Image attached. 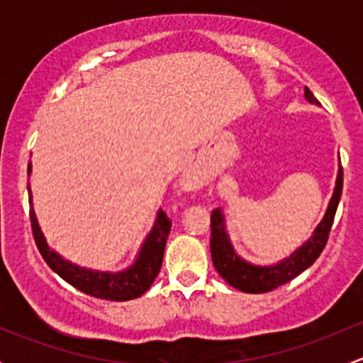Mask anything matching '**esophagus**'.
Wrapping results in <instances>:
<instances>
[{
	"label": "esophagus",
	"instance_id": "obj_1",
	"mask_svg": "<svg viewBox=\"0 0 363 363\" xmlns=\"http://www.w3.org/2000/svg\"><path fill=\"white\" fill-rule=\"evenodd\" d=\"M182 182H184L186 188H189V186H191V174H189V172L184 175V181H182Z\"/></svg>",
	"mask_w": 363,
	"mask_h": 363
}]
</instances>
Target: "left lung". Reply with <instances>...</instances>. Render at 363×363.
<instances>
[{"mask_svg": "<svg viewBox=\"0 0 363 363\" xmlns=\"http://www.w3.org/2000/svg\"><path fill=\"white\" fill-rule=\"evenodd\" d=\"M303 94L309 104L320 105V101L314 98L309 87H303ZM342 195V167H340L339 160V170L337 177H335L334 193H332L330 202L327 205L323 218L318 223L316 228L313 230V235L300 244L296 250L286 258L279 259L276 263H269V265H259V263L247 262L246 258L239 255L233 247L232 239L226 230V218L225 212L221 208L212 211L211 216V255L212 263H214L216 270L219 276L230 284V286L237 288V290L244 291V294H267L281 284L290 283L294 277L302 274L303 270L309 269L318 256L323 251L325 244H327L328 233H330L332 223H334L335 211Z\"/></svg>", "mask_w": 363, "mask_h": 363, "instance_id": "obj_1", "label": "left lung"}]
</instances>
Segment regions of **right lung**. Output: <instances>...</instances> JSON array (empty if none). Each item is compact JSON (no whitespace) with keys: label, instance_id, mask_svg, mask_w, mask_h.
Here are the masks:
<instances>
[{"label":"right lung","instance_id":"add662e5","mask_svg":"<svg viewBox=\"0 0 363 363\" xmlns=\"http://www.w3.org/2000/svg\"><path fill=\"white\" fill-rule=\"evenodd\" d=\"M31 167L28 164V175H31ZM29 195V218H31L33 235L38 246L40 255L47 262V265L61 277L72 284L73 288L80 290L82 294L96 296V298L113 300V302H124V300L138 298L151 288L155 279L158 277L163 263V252L167 246L168 233H170V219L167 218L163 211L156 212L155 223H152L151 232L145 235L144 242L138 247L137 256L128 267L121 270H98L82 267L79 263H73L60 255L56 250L47 244L45 235L36 219L35 208H33L31 186L28 182Z\"/></svg>","mask_w":363,"mask_h":363}]
</instances>
